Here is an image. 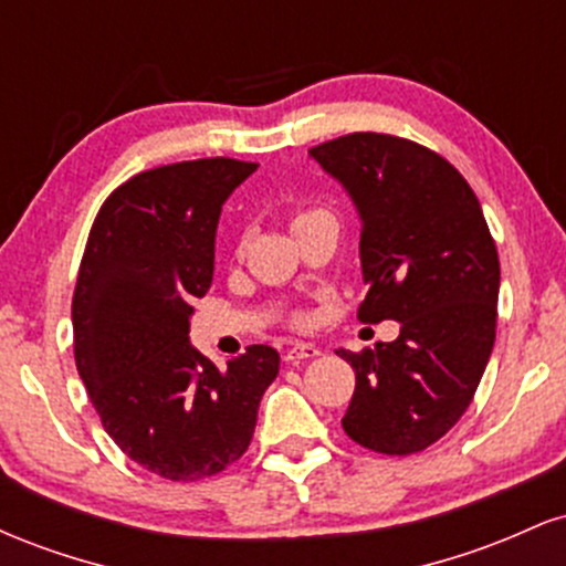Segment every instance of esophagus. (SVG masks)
<instances>
[{
	"instance_id": "esophagus-1",
	"label": "esophagus",
	"mask_w": 566,
	"mask_h": 566,
	"mask_svg": "<svg viewBox=\"0 0 566 566\" xmlns=\"http://www.w3.org/2000/svg\"><path fill=\"white\" fill-rule=\"evenodd\" d=\"M314 356H319V348L311 346V343H292V346L284 350V361H290V365H301V361L314 359Z\"/></svg>"
}]
</instances>
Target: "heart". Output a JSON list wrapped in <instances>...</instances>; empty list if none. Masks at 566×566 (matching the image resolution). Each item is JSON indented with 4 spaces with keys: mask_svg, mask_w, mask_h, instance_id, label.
Listing matches in <instances>:
<instances>
[{
    "mask_svg": "<svg viewBox=\"0 0 566 566\" xmlns=\"http://www.w3.org/2000/svg\"><path fill=\"white\" fill-rule=\"evenodd\" d=\"M322 220H333V216H329L327 210H322V207H314V205L297 207V210H292V216H290V229L295 237H301L303 231H308L311 226L322 223ZM242 247H244V239L239 242V252H242ZM290 324L292 327H305V324H308V314H305V311H292Z\"/></svg>",
    "mask_w": 566,
    "mask_h": 566,
    "instance_id": "b5f03b06",
    "label": "heart"
}]
</instances>
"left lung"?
<instances>
[{
	"label": "left lung",
	"mask_w": 566,
	"mask_h": 566,
	"mask_svg": "<svg viewBox=\"0 0 566 566\" xmlns=\"http://www.w3.org/2000/svg\"><path fill=\"white\" fill-rule=\"evenodd\" d=\"M308 154L361 218L359 322H399L394 343L340 350L356 373L343 431L380 454L423 452L469 409L497 327L500 261L476 193L441 154L348 133Z\"/></svg>",
	"instance_id": "obj_1"
}]
</instances>
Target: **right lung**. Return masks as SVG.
<instances>
[{
  "instance_id": "add662e5",
  "label": "right lung",
  "mask_w": 566,
  "mask_h": 566,
  "mask_svg": "<svg viewBox=\"0 0 566 566\" xmlns=\"http://www.w3.org/2000/svg\"><path fill=\"white\" fill-rule=\"evenodd\" d=\"M255 161L191 159L138 172L97 210L76 276L74 359L97 418L129 460L170 482L216 476L250 447L279 373L271 346L218 369L188 346L212 284L220 207Z\"/></svg>"
}]
</instances>
